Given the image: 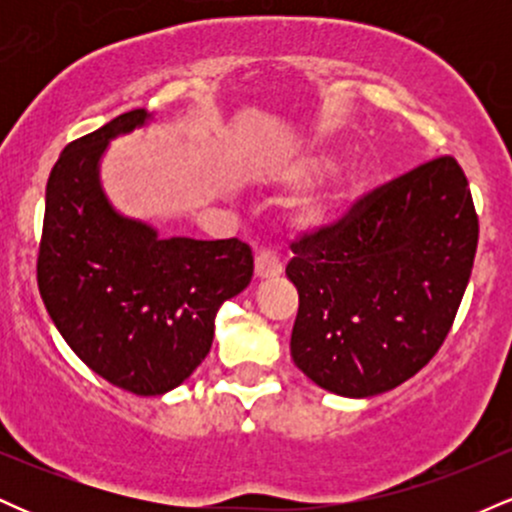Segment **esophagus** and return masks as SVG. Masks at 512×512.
Wrapping results in <instances>:
<instances>
[{"mask_svg":"<svg viewBox=\"0 0 512 512\" xmlns=\"http://www.w3.org/2000/svg\"><path fill=\"white\" fill-rule=\"evenodd\" d=\"M281 260L272 252H260L255 257V276L257 279H274V276L281 274Z\"/></svg>","mask_w":512,"mask_h":512,"instance_id":"34e87169","label":"esophagus"}]
</instances>
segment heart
<instances>
[{"instance_id": "1", "label": "heart", "mask_w": 512, "mask_h": 512, "mask_svg": "<svg viewBox=\"0 0 512 512\" xmlns=\"http://www.w3.org/2000/svg\"><path fill=\"white\" fill-rule=\"evenodd\" d=\"M346 151H349V146L342 142L317 139L286 161H281L269 178L281 190H298V187L310 185V182L330 173L346 156ZM370 180H373V168L366 158H354V161L344 163L325 185H320L293 204L289 211L291 223L301 231L330 226L351 204H356V199H361L363 192L370 187Z\"/></svg>"}]
</instances>
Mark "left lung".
Returning a JSON list of instances; mask_svg holds the SVG:
<instances>
[{"mask_svg": "<svg viewBox=\"0 0 512 512\" xmlns=\"http://www.w3.org/2000/svg\"><path fill=\"white\" fill-rule=\"evenodd\" d=\"M479 219L460 163L440 156L387 182L342 221L291 245L293 363L342 397L402 385L436 356L460 308Z\"/></svg>", "mask_w": 512, "mask_h": 512, "instance_id": "1", "label": "left lung"}]
</instances>
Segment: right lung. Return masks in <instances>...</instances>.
Masks as SVG:
<instances>
[{
	"mask_svg": "<svg viewBox=\"0 0 512 512\" xmlns=\"http://www.w3.org/2000/svg\"><path fill=\"white\" fill-rule=\"evenodd\" d=\"M149 120L144 108L129 110L62 151L38 252L40 296L64 342L93 373L144 397L195 373L223 301L252 279V252L238 238H158L105 197V149Z\"/></svg>",
	"mask_w": 512,
	"mask_h": 512,
	"instance_id": "obj_1",
	"label": "right lung"
}]
</instances>
